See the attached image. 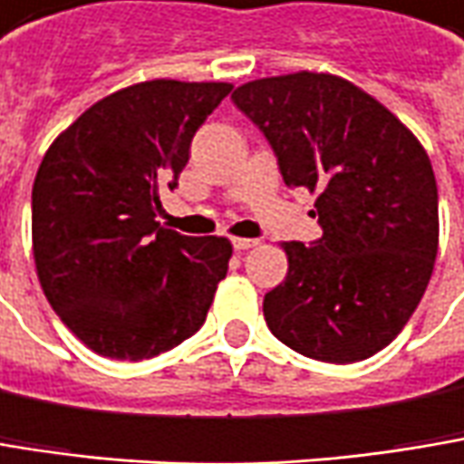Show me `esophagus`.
<instances>
[{
  "label": "esophagus",
  "instance_id": "esophagus-1",
  "mask_svg": "<svg viewBox=\"0 0 464 464\" xmlns=\"http://www.w3.org/2000/svg\"><path fill=\"white\" fill-rule=\"evenodd\" d=\"M232 246H235V250H240V253H243V250L256 248V246H258V240H250V237H235V240H232Z\"/></svg>",
  "mask_w": 464,
  "mask_h": 464
}]
</instances>
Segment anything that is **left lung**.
<instances>
[{
  "instance_id": "left-lung-1",
  "label": "left lung",
  "mask_w": 464,
  "mask_h": 464,
  "mask_svg": "<svg viewBox=\"0 0 464 464\" xmlns=\"http://www.w3.org/2000/svg\"><path fill=\"white\" fill-rule=\"evenodd\" d=\"M287 187L319 192L322 237L285 243L287 275L264 319L293 351L351 364L385 348L417 309L439 250V189L428 152L375 97L330 73L237 86Z\"/></svg>"
}]
</instances>
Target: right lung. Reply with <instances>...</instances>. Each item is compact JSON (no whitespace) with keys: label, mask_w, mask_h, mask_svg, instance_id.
Segmentation results:
<instances>
[{"label":"right lung","mask_w":464,"mask_h":464,"mask_svg":"<svg viewBox=\"0 0 464 464\" xmlns=\"http://www.w3.org/2000/svg\"><path fill=\"white\" fill-rule=\"evenodd\" d=\"M232 83H134L94 102L47 150L31 192L42 290L100 356L140 362L200 330L224 280L227 237L155 221L203 121Z\"/></svg>","instance_id":"right-lung-1"}]
</instances>
